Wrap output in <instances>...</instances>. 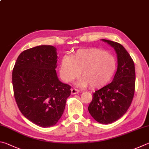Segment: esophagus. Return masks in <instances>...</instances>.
<instances>
[{
    "label": "esophagus",
    "instance_id": "esophagus-1",
    "mask_svg": "<svg viewBox=\"0 0 149 149\" xmlns=\"http://www.w3.org/2000/svg\"><path fill=\"white\" fill-rule=\"evenodd\" d=\"M79 93V91L77 90V89H76V88H72L71 89V93H72V94H77V93Z\"/></svg>",
    "mask_w": 149,
    "mask_h": 149
}]
</instances>
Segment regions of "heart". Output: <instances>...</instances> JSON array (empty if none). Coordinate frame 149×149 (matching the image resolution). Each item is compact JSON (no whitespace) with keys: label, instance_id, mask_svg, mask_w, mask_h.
<instances>
[{"label":"heart","instance_id":"1","mask_svg":"<svg viewBox=\"0 0 149 149\" xmlns=\"http://www.w3.org/2000/svg\"><path fill=\"white\" fill-rule=\"evenodd\" d=\"M117 60L100 49H79L70 56H64L60 65V75L64 82L76 79L81 72L78 85L99 88L109 83L117 70Z\"/></svg>","mask_w":149,"mask_h":149}]
</instances>
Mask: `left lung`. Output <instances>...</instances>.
I'll return each mask as SVG.
<instances>
[{
    "mask_svg": "<svg viewBox=\"0 0 149 149\" xmlns=\"http://www.w3.org/2000/svg\"><path fill=\"white\" fill-rule=\"evenodd\" d=\"M114 48L117 55V70L112 82L93 93L88 109L94 119L111 124L125 114L134 98L136 72L133 60L121 44L102 39Z\"/></svg>",
    "mask_w": 149,
    "mask_h": 149,
    "instance_id": "left-lung-1",
    "label": "left lung"
}]
</instances>
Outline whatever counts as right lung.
<instances>
[{
	"instance_id": "1",
	"label": "right lung",
	"mask_w": 149,
	"mask_h": 149,
	"mask_svg": "<svg viewBox=\"0 0 149 149\" xmlns=\"http://www.w3.org/2000/svg\"><path fill=\"white\" fill-rule=\"evenodd\" d=\"M56 49L39 45L23 51L12 72L13 93L19 109L28 120L47 128L63 115L71 86L58 79Z\"/></svg>"
}]
</instances>
